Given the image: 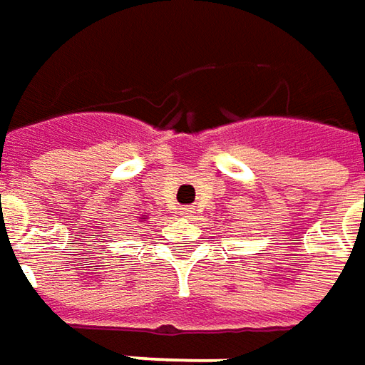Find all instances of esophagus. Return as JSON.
Listing matches in <instances>:
<instances>
[{
  "label": "esophagus",
  "mask_w": 365,
  "mask_h": 365,
  "mask_svg": "<svg viewBox=\"0 0 365 365\" xmlns=\"http://www.w3.org/2000/svg\"><path fill=\"white\" fill-rule=\"evenodd\" d=\"M193 214H195V212H193V207H183L182 210L183 217H193Z\"/></svg>",
  "instance_id": "34e87169"
}]
</instances>
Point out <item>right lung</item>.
<instances>
[{
  "label": "right lung",
  "instance_id": "right-lung-1",
  "mask_svg": "<svg viewBox=\"0 0 365 365\" xmlns=\"http://www.w3.org/2000/svg\"><path fill=\"white\" fill-rule=\"evenodd\" d=\"M140 220H143V222H145V220H148V217H140Z\"/></svg>",
  "mask_w": 365,
  "mask_h": 365
}]
</instances>
